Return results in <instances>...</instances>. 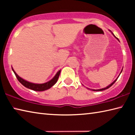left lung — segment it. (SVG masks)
I'll return each instance as SVG.
<instances>
[{
  "label": "left lung",
  "mask_w": 135,
  "mask_h": 135,
  "mask_svg": "<svg viewBox=\"0 0 135 135\" xmlns=\"http://www.w3.org/2000/svg\"><path fill=\"white\" fill-rule=\"evenodd\" d=\"M109 31H110L111 32V33H112V35H113L114 36V37H115L116 38H117V39L118 40V41H119V40H118V38H117V37H115V35H114V34L113 33H112V32H111V31H110V30H109ZM122 71H123V68H122V71H121V72H120V74L119 75H118V76L117 77V79H116L115 80H114L113 82V83H111L110 84H109V85L108 86H107L106 87V88H102V89H89V88H88V89H90V90H93V91H102V90H105V89H108L109 88H110V87L112 86V85H113V84L114 83H115V82L116 81H117V79L118 78V77H119V76H120V74H121V73H122Z\"/></svg>",
  "instance_id": "8db88e82"
}]
</instances>
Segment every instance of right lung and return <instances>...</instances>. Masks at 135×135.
I'll use <instances>...</instances> for the list:
<instances>
[{"label":"right lung","mask_w":135,"mask_h":135,"mask_svg":"<svg viewBox=\"0 0 135 135\" xmlns=\"http://www.w3.org/2000/svg\"><path fill=\"white\" fill-rule=\"evenodd\" d=\"M12 71L14 73V74H15L16 77H17V79L18 80L20 83H21L22 85L26 87V88L30 89H31L35 91H38V92H40V91H44L46 90H47L52 88L55 84L57 81H58V77L59 76V74H60L61 73V70H59L58 72L56 73V74H55L53 78H52L51 80H50L49 81L46 82L45 83H41V84H38V83H31V82H30L26 80L23 79L21 78V77H20L18 75L15 73L14 70L13 69V68L12 67Z\"/></svg>","instance_id":"add662e5"}]
</instances>
